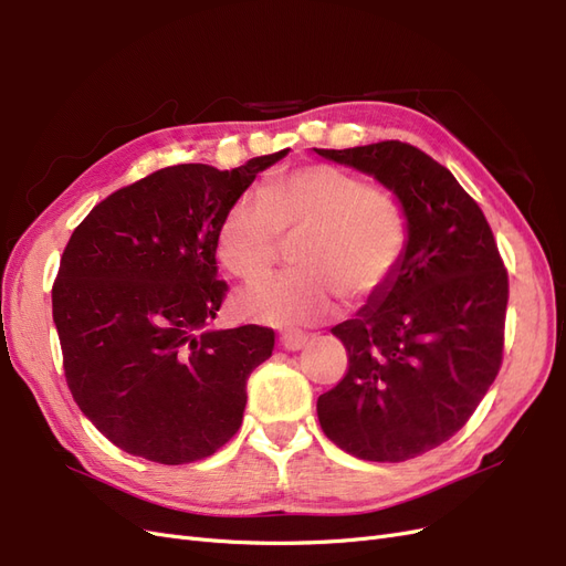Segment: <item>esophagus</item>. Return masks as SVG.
<instances>
[{
    "mask_svg": "<svg viewBox=\"0 0 566 566\" xmlns=\"http://www.w3.org/2000/svg\"><path fill=\"white\" fill-rule=\"evenodd\" d=\"M306 339H310V335L287 331V333H281L279 345H281L285 352H300V349L306 345Z\"/></svg>",
    "mask_w": 566,
    "mask_h": 566,
    "instance_id": "esophagus-1",
    "label": "esophagus"
}]
</instances>
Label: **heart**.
<instances>
[{"mask_svg": "<svg viewBox=\"0 0 566 566\" xmlns=\"http://www.w3.org/2000/svg\"><path fill=\"white\" fill-rule=\"evenodd\" d=\"M300 269L254 283L235 297L243 318L310 325L331 316L342 295L368 300L389 283L406 248L401 205L382 188L333 165L297 167L264 193H245L217 231V254L238 279H260L297 238Z\"/></svg>", "mask_w": 566, "mask_h": 566, "instance_id": "b5f03b06", "label": "heart"}]
</instances>
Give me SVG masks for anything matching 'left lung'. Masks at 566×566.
Here are the masks:
<instances>
[{"label":"left lung","mask_w":566,"mask_h":566,"mask_svg":"<svg viewBox=\"0 0 566 566\" xmlns=\"http://www.w3.org/2000/svg\"><path fill=\"white\" fill-rule=\"evenodd\" d=\"M397 196L406 248L389 283L331 331L349 370L318 397L325 437L373 462L437 449L470 420L503 361L507 271L484 212L410 144L314 148Z\"/></svg>","instance_id":"obj_1"}]
</instances>
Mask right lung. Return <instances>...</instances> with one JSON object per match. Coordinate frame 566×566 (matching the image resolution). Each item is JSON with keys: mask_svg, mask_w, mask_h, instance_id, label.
<instances>
[{"mask_svg": "<svg viewBox=\"0 0 566 566\" xmlns=\"http://www.w3.org/2000/svg\"><path fill=\"white\" fill-rule=\"evenodd\" d=\"M287 150L233 169H158L73 231L51 290L63 370L82 413L117 449L184 465L241 427L245 382L271 356L273 331L210 325L229 290L217 279V231Z\"/></svg>", "mask_w": 566, "mask_h": 566, "instance_id": "obj_1", "label": "right lung"}]
</instances>
